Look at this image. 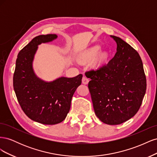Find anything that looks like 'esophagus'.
Listing matches in <instances>:
<instances>
[{"label": "esophagus", "instance_id": "obj_1", "mask_svg": "<svg viewBox=\"0 0 157 157\" xmlns=\"http://www.w3.org/2000/svg\"><path fill=\"white\" fill-rule=\"evenodd\" d=\"M82 82L84 84H88L89 82V80L86 77H83V78L82 79Z\"/></svg>", "mask_w": 157, "mask_h": 157}]
</instances>
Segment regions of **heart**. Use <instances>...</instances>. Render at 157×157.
<instances>
[{
  "label": "heart",
  "instance_id": "heart-1",
  "mask_svg": "<svg viewBox=\"0 0 157 157\" xmlns=\"http://www.w3.org/2000/svg\"><path fill=\"white\" fill-rule=\"evenodd\" d=\"M99 50H100V46H95L92 47V48H89L88 50L84 51L82 53L80 54L78 56V59L81 62H88L93 60L97 55L98 54ZM107 58V54L105 52H102L98 56V58L95 60L94 65H98L103 62Z\"/></svg>",
  "mask_w": 157,
  "mask_h": 157
}]
</instances>
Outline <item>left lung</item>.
<instances>
[{
  "label": "left lung",
  "instance_id": "left-lung-1",
  "mask_svg": "<svg viewBox=\"0 0 157 157\" xmlns=\"http://www.w3.org/2000/svg\"><path fill=\"white\" fill-rule=\"evenodd\" d=\"M111 36L117 44L115 56L100 69L85 75L91 78L88 88L96 115L103 123L117 125L138 111L147 84L137 52L121 38Z\"/></svg>",
  "mask_w": 157,
  "mask_h": 157
}]
</instances>
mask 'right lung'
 Returning a JSON list of instances; mask_svg holds the SVG:
<instances>
[{"instance_id":"right-lung-1","label":"right lung","mask_w":157,"mask_h":157,"mask_svg":"<svg viewBox=\"0 0 157 157\" xmlns=\"http://www.w3.org/2000/svg\"><path fill=\"white\" fill-rule=\"evenodd\" d=\"M57 38L56 34L39 35L27 44L17 55L13 78L14 91L23 112L31 120L48 125L58 124L67 117L71 99L82 78L80 74L46 81L36 75L33 61L38 46Z\"/></svg>"}]
</instances>
